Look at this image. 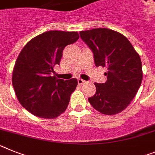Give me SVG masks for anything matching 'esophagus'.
<instances>
[{
    "mask_svg": "<svg viewBox=\"0 0 155 155\" xmlns=\"http://www.w3.org/2000/svg\"><path fill=\"white\" fill-rule=\"evenodd\" d=\"M85 82H86V81H85L84 80H83V79L79 78L78 80V83L79 84H84Z\"/></svg>",
    "mask_w": 155,
    "mask_h": 155,
    "instance_id": "obj_1",
    "label": "esophagus"
}]
</instances>
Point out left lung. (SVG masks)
I'll return each mask as SVG.
<instances>
[{
    "label": "left lung",
    "instance_id": "obj_1",
    "mask_svg": "<svg viewBox=\"0 0 155 155\" xmlns=\"http://www.w3.org/2000/svg\"><path fill=\"white\" fill-rule=\"evenodd\" d=\"M81 39L92 49L96 67H107L105 83H94L96 92L88 102L106 115L125 109L137 95L143 80L140 55L123 34L107 28L81 31Z\"/></svg>",
    "mask_w": 155,
    "mask_h": 155
}]
</instances>
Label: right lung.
I'll return each instance as SVG.
<instances>
[{"instance_id": "1", "label": "right lung", "mask_w": 155, "mask_h": 155, "mask_svg": "<svg viewBox=\"0 0 155 155\" xmlns=\"http://www.w3.org/2000/svg\"><path fill=\"white\" fill-rule=\"evenodd\" d=\"M78 32L47 31L32 38L18 55L12 71V85L21 105L42 118H55L67 110L76 89V78L57 79L53 67L59 65L66 46L76 42Z\"/></svg>"}]
</instances>
